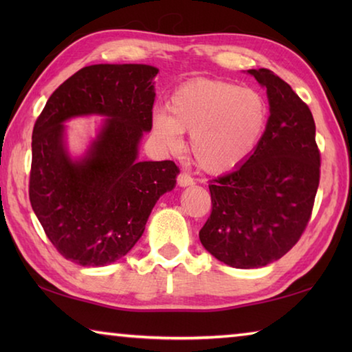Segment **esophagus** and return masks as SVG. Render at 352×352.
<instances>
[{"label":"esophagus","mask_w":352,"mask_h":352,"mask_svg":"<svg viewBox=\"0 0 352 352\" xmlns=\"http://www.w3.org/2000/svg\"><path fill=\"white\" fill-rule=\"evenodd\" d=\"M177 183H178V186L186 188V186H192L195 182H194L192 177L186 174V172H180V174H178V177H177Z\"/></svg>","instance_id":"34e87169"}]
</instances>
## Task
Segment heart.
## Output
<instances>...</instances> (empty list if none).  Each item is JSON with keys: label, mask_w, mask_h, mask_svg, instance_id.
I'll return each mask as SVG.
<instances>
[{"label": "heart", "mask_w": 352, "mask_h": 352, "mask_svg": "<svg viewBox=\"0 0 352 352\" xmlns=\"http://www.w3.org/2000/svg\"><path fill=\"white\" fill-rule=\"evenodd\" d=\"M269 102L253 88L216 79H190L170 94L168 111H155L152 132L168 151L189 132V152L201 169L223 174L239 168L261 144Z\"/></svg>", "instance_id": "b5f03b06"}]
</instances>
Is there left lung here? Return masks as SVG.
Here are the masks:
<instances>
[{"label":"left lung","instance_id":"obj_1","mask_svg":"<svg viewBox=\"0 0 352 352\" xmlns=\"http://www.w3.org/2000/svg\"><path fill=\"white\" fill-rule=\"evenodd\" d=\"M267 88L269 126L245 163L210 184L212 211L199 237L236 269L278 261L300 241L320 183V151L309 107L273 71L248 69Z\"/></svg>","mask_w":352,"mask_h":352}]
</instances>
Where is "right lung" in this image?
Masks as SVG:
<instances>
[{
	"mask_svg": "<svg viewBox=\"0 0 352 352\" xmlns=\"http://www.w3.org/2000/svg\"><path fill=\"white\" fill-rule=\"evenodd\" d=\"M151 65H91L47 99L32 132L29 200L47 239L65 259L102 267L126 256L144 233L152 208L175 186L170 160L138 162L141 136L152 129ZM107 119L80 160L69 158L63 122Z\"/></svg>",
	"mask_w": 352,
	"mask_h": 352,
	"instance_id": "obj_1",
	"label": "right lung"
}]
</instances>
